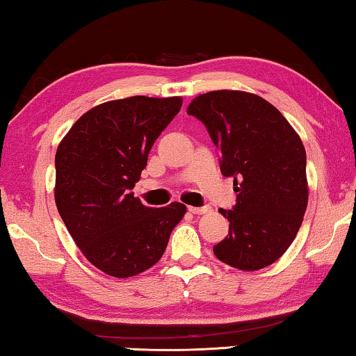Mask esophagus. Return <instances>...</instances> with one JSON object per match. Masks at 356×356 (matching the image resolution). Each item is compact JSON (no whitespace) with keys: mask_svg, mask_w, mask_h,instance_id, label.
Returning <instances> with one entry per match:
<instances>
[{"mask_svg":"<svg viewBox=\"0 0 356 356\" xmlns=\"http://www.w3.org/2000/svg\"><path fill=\"white\" fill-rule=\"evenodd\" d=\"M188 212L195 215H201V213L209 212V207H188Z\"/></svg>","mask_w":356,"mask_h":356,"instance_id":"34e87169","label":"esophagus"}]
</instances>
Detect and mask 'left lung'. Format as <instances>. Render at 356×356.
<instances>
[{
  "instance_id": "8db88e82",
  "label": "left lung",
  "mask_w": 356,
  "mask_h": 356,
  "mask_svg": "<svg viewBox=\"0 0 356 356\" xmlns=\"http://www.w3.org/2000/svg\"><path fill=\"white\" fill-rule=\"evenodd\" d=\"M186 113L206 125L221 152L225 177H234L237 202L220 212L229 234L215 256L238 270L273 264L293 242L308 206L306 152L286 118L256 94L212 91Z\"/></svg>"
}]
</instances>
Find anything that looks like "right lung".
Returning a JSON list of instances; mask_svg holds the SVG:
<instances>
[{"label": "right lung", "instance_id": "obj_1", "mask_svg": "<svg viewBox=\"0 0 356 356\" xmlns=\"http://www.w3.org/2000/svg\"><path fill=\"white\" fill-rule=\"evenodd\" d=\"M182 99L135 95L94 106L59 143L55 201L84 257L102 272L130 278L160 261L186 207L154 209L134 196L156 138Z\"/></svg>", "mask_w": 356, "mask_h": 356}]
</instances>
